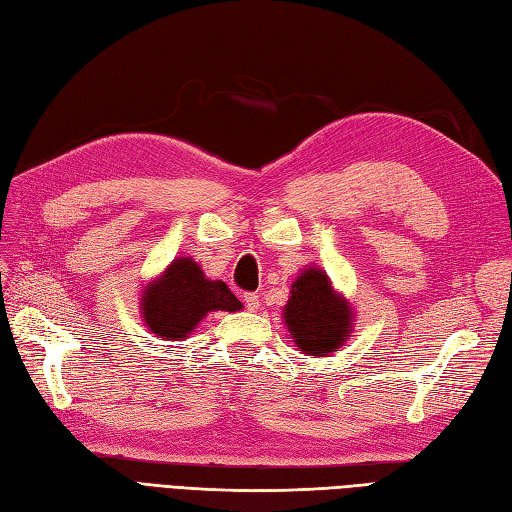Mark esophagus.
Segmentation results:
<instances>
[{"instance_id": "1", "label": "esophagus", "mask_w": 512, "mask_h": 512, "mask_svg": "<svg viewBox=\"0 0 512 512\" xmlns=\"http://www.w3.org/2000/svg\"><path fill=\"white\" fill-rule=\"evenodd\" d=\"M245 306H247V310H258V306H260V302H258V295L256 293H245Z\"/></svg>"}]
</instances>
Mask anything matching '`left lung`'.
<instances>
[{
    "instance_id": "8db88e82",
    "label": "left lung",
    "mask_w": 512,
    "mask_h": 512,
    "mask_svg": "<svg viewBox=\"0 0 512 512\" xmlns=\"http://www.w3.org/2000/svg\"><path fill=\"white\" fill-rule=\"evenodd\" d=\"M282 319L297 352L326 358L341 352L350 339L356 313L350 299L334 289L328 273L321 267L308 265L291 284Z\"/></svg>"
}]
</instances>
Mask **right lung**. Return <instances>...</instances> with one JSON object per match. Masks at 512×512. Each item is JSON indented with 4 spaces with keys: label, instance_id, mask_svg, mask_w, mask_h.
Returning a JSON list of instances; mask_svg holds the SVG:
<instances>
[{
    "label": "right lung",
    "instance_id": "right-lung-1",
    "mask_svg": "<svg viewBox=\"0 0 512 512\" xmlns=\"http://www.w3.org/2000/svg\"><path fill=\"white\" fill-rule=\"evenodd\" d=\"M139 299L145 328L160 341H184L208 313L243 308L226 282L206 278L191 256L173 258L160 276L143 286Z\"/></svg>",
    "mask_w": 512,
    "mask_h": 512
}]
</instances>
